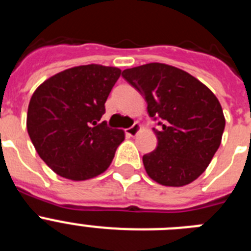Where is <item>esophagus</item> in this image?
<instances>
[{"instance_id": "34e87169", "label": "esophagus", "mask_w": 251, "mask_h": 251, "mask_svg": "<svg viewBox=\"0 0 251 251\" xmlns=\"http://www.w3.org/2000/svg\"><path fill=\"white\" fill-rule=\"evenodd\" d=\"M141 129H142L141 124L137 123V122H136V123L133 124L132 127H129V128H127V129H126V133H127L129 137H136Z\"/></svg>"}]
</instances>
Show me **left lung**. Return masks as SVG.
Returning <instances> with one entry per match:
<instances>
[{"label": "left lung", "mask_w": 251, "mask_h": 251, "mask_svg": "<svg viewBox=\"0 0 251 251\" xmlns=\"http://www.w3.org/2000/svg\"><path fill=\"white\" fill-rule=\"evenodd\" d=\"M122 76L146 98L158 146L143 156L157 183L181 187L205 172L220 147L225 117L219 99L191 74L162 63L123 70Z\"/></svg>", "instance_id": "left-lung-1"}]
</instances>
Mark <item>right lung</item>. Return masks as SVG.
<instances>
[{
    "instance_id": "obj_1",
    "label": "right lung",
    "mask_w": 251,
    "mask_h": 251,
    "mask_svg": "<svg viewBox=\"0 0 251 251\" xmlns=\"http://www.w3.org/2000/svg\"><path fill=\"white\" fill-rule=\"evenodd\" d=\"M121 74L113 66H74L46 79L34 92L26 127L39 156L56 175L85 181L108 170L124 132L100 118Z\"/></svg>"
}]
</instances>
